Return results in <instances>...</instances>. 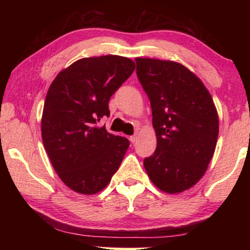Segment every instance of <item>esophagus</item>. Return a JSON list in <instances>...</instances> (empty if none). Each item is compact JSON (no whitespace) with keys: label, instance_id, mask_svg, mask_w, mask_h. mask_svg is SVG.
Instances as JSON below:
<instances>
[{"label":"esophagus","instance_id":"obj_1","mask_svg":"<svg viewBox=\"0 0 250 250\" xmlns=\"http://www.w3.org/2000/svg\"><path fill=\"white\" fill-rule=\"evenodd\" d=\"M138 139H139V136H138V134H134V135L129 136V141H131L132 143H134V142H136V141H138Z\"/></svg>","mask_w":250,"mask_h":250}]
</instances>
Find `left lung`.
<instances>
[{
	"label": "left lung",
	"instance_id": "1",
	"mask_svg": "<svg viewBox=\"0 0 250 250\" xmlns=\"http://www.w3.org/2000/svg\"><path fill=\"white\" fill-rule=\"evenodd\" d=\"M148 94L157 148L143 160L146 174L166 193L193 187L208 168L218 136V115L203 82L183 64L135 58Z\"/></svg>",
	"mask_w": 250,
	"mask_h": 250
}]
</instances>
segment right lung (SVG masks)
Here are the masks:
<instances>
[{"label": "right lung", "mask_w": 250, "mask_h": 250, "mask_svg": "<svg viewBox=\"0 0 250 250\" xmlns=\"http://www.w3.org/2000/svg\"><path fill=\"white\" fill-rule=\"evenodd\" d=\"M134 69L129 58H83L50 85L41 124L43 145L58 176L75 192H100L121 166L129 141L98 124L110 115L111 95Z\"/></svg>", "instance_id": "right-lung-1"}]
</instances>
